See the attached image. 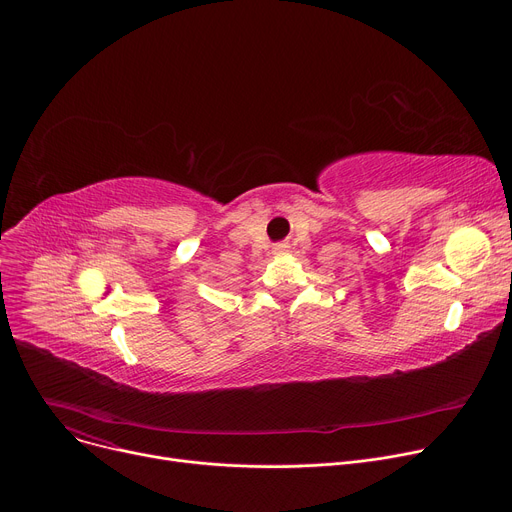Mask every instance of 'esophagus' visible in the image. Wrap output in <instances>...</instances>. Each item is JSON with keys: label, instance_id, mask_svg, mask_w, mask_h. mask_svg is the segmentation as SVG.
Listing matches in <instances>:
<instances>
[{"label": "esophagus", "instance_id": "obj_1", "mask_svg": "<svg viewBox=\"0 0 512 512\" xmlns=\"http://www.w3.org/2000/svg\"><path fill=\"white\" fill-rule=\"evenodd\" d=\"M284 251H286V245H278L276 247V253H284Z\"/></svg>", "mask_w": 512, "mask_h": 512}]
</instances>
